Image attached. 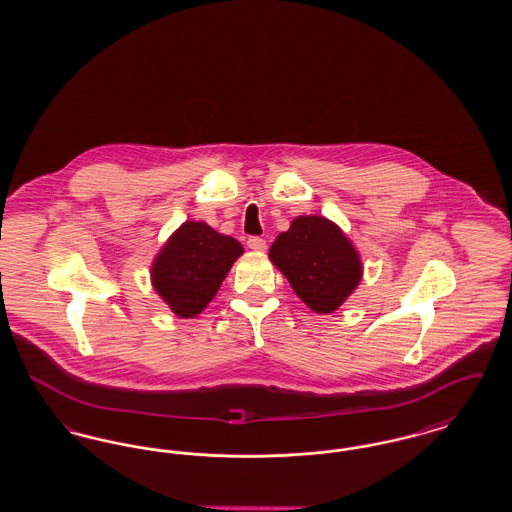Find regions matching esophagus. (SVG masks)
Returning a JSON list of instances; mask_svg holds the SVG:
<instances>
[{
  "label": "esophagus",
  "mask_w": 512,
  "mask_h": 512,
  "mask_svg": "<svg viewBox=\"0 0 512 512\" xmlns=\"http://www.w3.org/2000/svg\"><path fill=\"white\" fill-rule=\"evenodd\" d=\"M247 247H249V249H253V251H265V249H267V242H265L263 238L253 236V238H249V240H247Z\"/></svg>",
  "instance_id": "obj_1"
}]
</instances>
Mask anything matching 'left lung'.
Instances as JSON below:
<instances>
[{
  "label": "left lung",
  "instance_id": "1",
  "mask_svg": "<svg viewBox=\"0 0 512 512\" xmlns=\"http://www.w3.org/2000/svg\"><path fill=\"white\" fill-rule=\"evenodd\" d=\"M297 297L315 313H334L355 292L363 263L340 226L315 215L293 219L268 251Z\"/></svg>",
  "mask_w": 512,
  "mask_h": 512
}]
</instances>
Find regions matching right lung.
<instances>
[{
	"label": "right lung",
	"instance_id": "add662e5",
	"mask_svg": "<svg viewBox=\"0 0 512 512\" xmlns=\"http://www.w3.org/2000/svg\"><path fill=\"white\" fill-rule=\"evenodd\" d=\"M242 253L238 240L219 234L205 222L188 220L157 253L151 284L176 317H197Z\"/></svg>",
	"mask_w": 512,
	"mask_h": 512
}]
</instances>
